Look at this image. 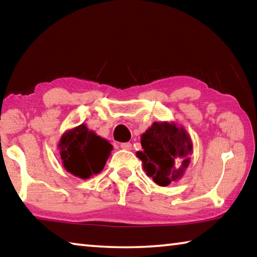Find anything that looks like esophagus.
<instances>
[{
    "instance_id": "34e87169",
    "label": "esophagus",
    "mask_w": 257,
    "mask_h": 257,
    "mask_svg": "<svg viewBox=\"0 0 257 257\" xmlns=\"http://www.w3.org/2000/svg\"><path fill=\"white\" fill-rule=\"evenodd\" d=\"M121 146V149H123V150H132V147H133V145H132V143H122V144L120 145Z\"/></svg>"
}]
</instances>
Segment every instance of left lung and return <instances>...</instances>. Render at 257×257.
I'll list each match as a JSON object with an SVG mask.
<instances>
[{
	"label": "left lung",
	"instance_id": "obj_1",
	"mask_svg": "<svg viewBox=\"0 0 257 257\" xmlns=\"http://www.w3.org/2000/svg\"><path fill=\"white\" fill-rule=\"evenodd\" d=\"M143 151L136 153L146 175L159 186L179 180L190 162L193 143L184 127L175 122H154L142 135Z\"/></svg>",
	"mask_w": 257,
	"mask_h": 257
}]
</instances>
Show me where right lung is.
Listing matches in <instances>:
<instances>
[{"label":"right lung","instance_id":"obj_1","mask_svg":"<svg viewBox=\"0 0 257 257\" xmlns=\"http://www.w3.org/2000/svg\"><path fill=\"white\" fill-rule=\"evenodd\" d=\"M59 149L64 169L80 179H88L103 170L113 147L86 124H80L63 134Z\"/></svg>","mask_w":257,"mask_h":257}]
</instances>
